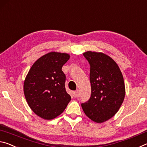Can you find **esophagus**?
<instances>
[{"instance_id": "esophagus-1", "label": "esophagus", "mask_w": 147, "mask_h": 147, "mask_svg": "<svg viewBox=\"0 0 147 147\" xmlns=\"http://www.w3.org/2000/svg\"><path fill=\"white\" fill-rule=\"evenodd\" d=\"M78 94H79V90H77L76 91H74V92H73V94H74V97H77V96H78Z\"/></svg>"}]
</instances>
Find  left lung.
<instances>
[{
    "mask_svg": "<svg viewBox=\"0 0 147 147\" xmlns=\"http://www.w3.org/2000/svg\"><path fill=\"white\" fill-rule=\"evenodd\" d=\"M83 55L90 66L91 95L87 102L81 103V107L90 119L102 123L113 117L123 102V76L117 64L108 55L92 51Z\"/></svg>",
    "mask_w": 147,
    "mask_h": 147,
    "instance_id": "8db88e82",
    "label": "left lung"
}]
</instances>
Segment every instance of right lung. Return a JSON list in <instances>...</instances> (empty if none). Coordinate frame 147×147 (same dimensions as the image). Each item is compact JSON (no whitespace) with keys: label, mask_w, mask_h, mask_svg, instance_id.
I'll return each instance as SVG.
<instances>
[{"label":"right lung","mask_w":147,"mask_h":147,"mask_svg":"<svg viewBox=\"0 0 147 147\" xmlns=\"http://www.w3.org/2000/svg\"><path fill=\"white\" fill-rule=\"evenodd\" d=\"M69 59L67 53L50 52L36 61L24 82V94L30 109L38 116L51 120L61 115L71 100L65 88L62 67Z\"/></svg>","instance_id":"obj_1"}]
</instances>
